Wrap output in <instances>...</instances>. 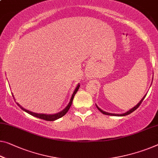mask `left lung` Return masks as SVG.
<instances>
[{"mask_svg": "<svg viewBox=\"0 0 158 158\" xmlns=\"http://www.w3.org/2000/svg\"><path fill=\"white\" fill-rule=\"evenodd\" d=\"M146 95H147V94H145V95L144 96H143V98H142V99H141V100L140 101V102H139V103H138V104H136V105L135 106H134L133 108H132V109H131L130 110H128V111H126V113H123V114H111V113H108V112H106V111H104V110H102V109H100V108H99V107H98V106H97V105H96V108H97V109H98V110H100V111H101V112H102L103 114H105V115H109V116H126V115H128V114H131V113H132V112H133V111H134V110H136V109H138V108L140 106V103H142V102H143V100H144V98H145V96H146Z\"/></svg>", "mask_w": 158, "mask_h": 158, "instance_id": "8db88e82", "label": "left lung"}]
</instances>
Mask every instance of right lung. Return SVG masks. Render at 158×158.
<instances>
[{"mask_svg":"<svg viewBox=\"0 0 158 158\" xmlns=\"http://www.w3.org/2000/svg\"><path fill=\"white\" fill-rule=\"evenodd\" d=\"M79 84H78V85L77 86L76 89H74V92H73L72 95V97H71V99H70L69 103H68V105L66 106L64 109H63L62 110H61L60 112L57 113V114H37V113H34V112H32V111H30V110H28L27 109H24V108H23L18 103H17V104L20 106V108L22 110H24V111L27 112V114H29L30 115H32V116H35V117H37V118H39L40 119H43V120H45V121H55V120L60 118L62 117L63 116H64V115L67 114L68 110H69L70 106H72V102H73V99H74V97L75 96V94H76V93L77 92V91L79 90ZM13 96L14 98V96L13 94ZM14 99H15V98H14Z\"/></svg>","mask_w":158,"mask_h":158,"instance_id":"add662e5","label":"right lung"}]
</instances>
